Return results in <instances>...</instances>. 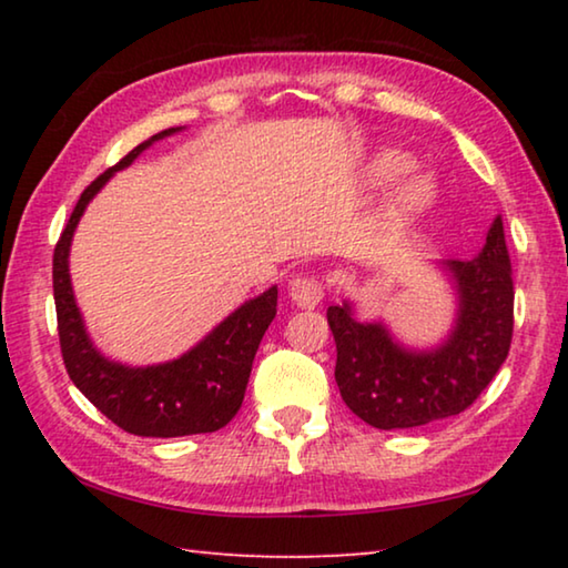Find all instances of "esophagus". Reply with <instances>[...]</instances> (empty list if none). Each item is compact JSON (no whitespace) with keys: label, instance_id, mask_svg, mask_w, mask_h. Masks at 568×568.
Wrapping results in <instances>:
<instances>
[{"label":"esophagus","instance_id":"esophagus-1","mask_svg":"<svg viewBox=\"0 0 568 568\" xmlns=\"http://www.w3.org/2000/svg\"><path fill=\"white\" fill-rule=\"evenodd\" d=\"M287 295H291V301L301 307H315L323 301V281L318 275H297L287 285Z\"/></svg>","mask_w":568,"mask_h":568}]
</instances>
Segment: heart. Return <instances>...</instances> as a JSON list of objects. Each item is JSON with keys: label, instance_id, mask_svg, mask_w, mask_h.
<instances>
[{"label": "heart", "instance_id": "b5f03b06", "mask_svg": "<svg viewBox=\"0 0 568 568\" xmlns=\"http://www.w3.org/2000/svg\"><path fill=\"white\" fill-rule=\"evenodd\" d=\"M410 168V158L398 150H383L368 165V178L373 185H388ZM436 182L430 175H413L396 192V207L400 215H420L434 205Z\"/></svg>", "mask_w": 568, "mask_h": 568}]
</instances>
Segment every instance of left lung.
<instances>
[{
	"mask_svg": "<svg viewBox=\"0 0 568 568\" xmlns=\"http://www.w3.org/2000/svg\"><path fill=\"white\" fill-rule=\"evenodd\" d=\"M458 321L436 351L413 353L393 343L381 323H358L351 305H331L335 383L355 416L373 428H416L474 406L501 368L514 335V277L501 217L474 261H450Z\"/></svg>",
	"mask_w": 568,
	"mask_h": 568,
	"instance_id": "left-lung-1",
	"label": "left lung"
}]
</instances>
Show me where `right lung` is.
Returning <instances> with one entry per match:
<instances>
[{
  "mask_svg": "<svg viewBox=\"0 0 568 568\" xmlns=\"http://www.w3.org/2000/svg\"><path fill=\"white\" fill-rule=\"evenodd\" d=\"M172 132H178V128L152 134L150 140L128 152L118 165L104 170L98 180L84 187L60 240H57L52 257L57 333H60L67 373L74 386L84 393V398L114 426L134 436L152 438L213 434L233 420L243 406L257 345H261L267 325L273 323L277 305V287H271L255 301L240 305L190 353L162 365L128 368V365L102 358L94 351L74 305L70 267H67L74 227L90 200L114 172L128 168L142 150Z\"/></svg>",
  "mask_w": 568,
  "mask_h": 568,
  "instance_id": "right-lung-1",
  "label": "right lung"
}]
</instances>
